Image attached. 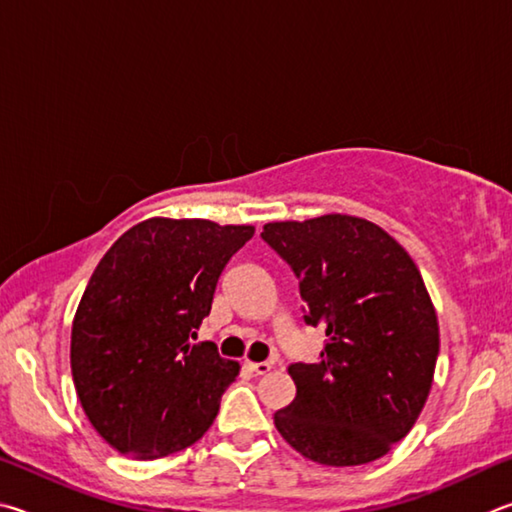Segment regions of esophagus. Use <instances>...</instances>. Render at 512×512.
Wrapping results in <instances>:
<instances>
[{
    "mask_svg": "<svg viewBox=\"0 0 512 512\" xmlns=\"http://www.w3.org/2000/svg\"><path fill=\"white\" fill-rule=\"evenodd\" d=\"M247 369L256 375H265L272 371V364L270 362H247Z\"/></svg>",
    "mask_w": 512,
    "mask_h": 512,
    "instance_id": "obj_1",
    "label": "esophagus"
}]
</instances>
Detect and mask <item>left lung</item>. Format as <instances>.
Returning <instances> with one entry per match:
<instances>
[{
  "instance_id": "1",
  "label": "left lung",
  "mask_w": 512,
  "mask_h": 512,
  "mask_svg": "<svg viewBox=\"0 0 512 512\" xmlns=\"http://www.w3.org/2000/svg\"><path fill=\"white\" fill-rule=\"evenodd\" d=\"M261 238L299 279L308 326L326 330L315 364H290L297 398L279 434L321 465L387 454L423 411L438 357V319L416 263L355 215L267 222Z\"/></svg>"
}]
</instances>
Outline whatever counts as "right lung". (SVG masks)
<instances>
[{"mask_svg": "<svg viewBox=\"0 0 512 512\" xmlns=\"http://www.w3.org/2000/svg\"><path fill=\"white\" fill-rule=\"evenodd\" d=\"M249 224L150 218L107 249L71 326V375L89 423L132 459L186 450L213 425L240 371L191 344Z\"/></svg>", "mask_w": 512, "mask_h": 512, "instance_id": "right-lung-1", "label": "right lung"}]
</instances>
